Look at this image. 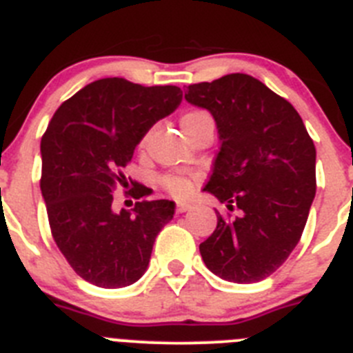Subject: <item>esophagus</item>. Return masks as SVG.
<instances>
[{
  "label": "esophagus",
  "instance_id": "1",
  "mask_svg": "<svg viewBox=\"0 0 353 353\" xmlns=\"http://www.w3.org/2000/svg\"><path fill=\"white\" fill-rule=\"evenodd\" d=\"M187 210H190L189 203H179V205H176V213H183L187 212Z\"/></svg>",
  "mask_w": 353,
  "mask_h": 353
}]
</instances>
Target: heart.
Listing matches in <instances>:
<instances>
[{"mask_svg": "<svg viewBox=\"0 0 353 353\" xmlns=\"http://www.w3.org/2000/svg\"><path fill=\"white\" fill-rule=\"evenodd\" d=\"M210 117L208 113L203 112V110H189V112H185L182 115V128H189V125L196 124V122L203 121V119ZM150 134L152 131H147L141 137L140 143H138V147L143 150L145 147L148 145V140H150ZM161 185H163V189L166 190V192H170L171 196H174V198H185V196H189L190 190H192L194 183L192 180L187 179V176H182V174H164V176H161Z\"/></svg>", "mask_w": 353, "mask_h": 353, "instance_id": "heart-1", "label": "heart"}]
</instances>
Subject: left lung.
<instances>
[{"mask_svg":"<svg viewBox=\"0 0 353 353\" xmlns=\"http://www.w3.org/2000/svg\"><path fill=\"white\" fill-rule=\"evenodd\" d=\"M190 105L213 115L221 150L206 192L241 215L199 245L206 268L234 283H255L282 266L301 240L315 198V145L303 119L261 80L231 73L187 87Z\"/></svg>","mask_w":353,"mask_h":353,"instance_id":"1","label":"left lung"}]
</instances>
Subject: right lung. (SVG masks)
<instances>
[{
    "label": "right lung",
    "mask_w": 353,
    "mask_h": 353,
    "mask_svg": "<svg viewBox=\"0 0 353 353\" xmlns=\"http://www.w3.org/2000/svg\"><path fill=\"white\" fill-rule=\"evenodd\" d=\"M180 101L176 85L96 80L57 108L41 137L40 189L52 236L92 285L119 289L140 280L155 236L173 219L174 203L168 199L138 201L121 213L112 203L113 190L128 185L122 170L141 137Z\"/></svg>",
    "instance_id": "obj_1"
}]
</instances>
